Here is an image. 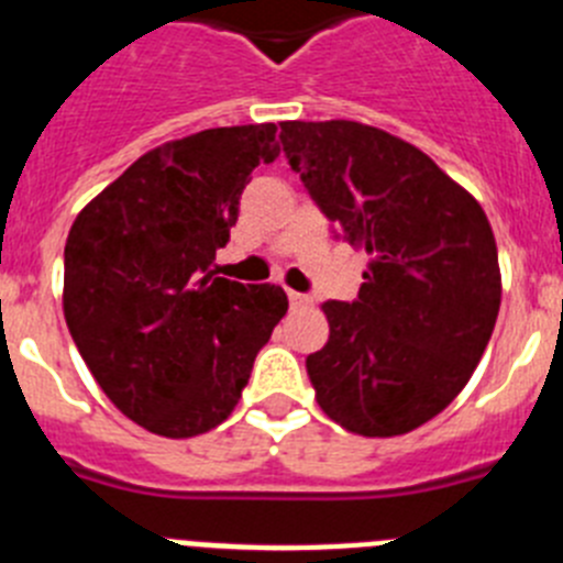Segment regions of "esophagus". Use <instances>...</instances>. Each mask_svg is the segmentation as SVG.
Segmentation results:
<instances>
[{
	"label": "esophagus",
	"instance_id": "esophagus-1",
	"mask_svg": "<svg viewBox=\"0 0 563 563\" xmlns=\"http://www.w3.org/2000/svg\"><path fill=\"white\" fill-rule=\"evenodd\" d=\"M287 298H290V305H292V307H307V305H312V298L305 296V292L290 290V292H287Z\"/></svg>",
	"mask_w": 563,
	"mask_h": 563
}]
</instances>
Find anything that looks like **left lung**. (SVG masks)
<instances>
[{
	"label": "left lung",
	"instance_id": "1",
	"mask_svg": "<svg viewBox=\"0 0 563 563\" xmlns=\"http://www.w3.org/2000/svg\"><path fill=\"white\" fill-rule=\"evenodd\" d=\"M278 141L335 239L369 253L355 301H324L307 375L330 420L397 437L440 415L485 352L501 301L479 202L429 154L355 121H287Z\"/></svg>",
	"mask_w": 563,
	"mask_h": 563
}]
</instances>
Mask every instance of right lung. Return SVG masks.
I'll return each mask as SVG.
<instances>
[{
    "mask_svg": "<svg viewBox=\"0 0 563 563\" xmlns=\"http://www.w3.org/2000/svg\"><path fill=\"white\" fill-rule=\"evenodd\" d=\"M276 157V123L206 129L143 154L69 228V335L109 400L152 434L228 420L287 312L282 287L213 271L251 172Z\"/></svg>",
    "mask_w": 563,
    "mask_h": 563,
    "instance_id": "add662e5",
    "label": "right lung"
}]
</instances>
